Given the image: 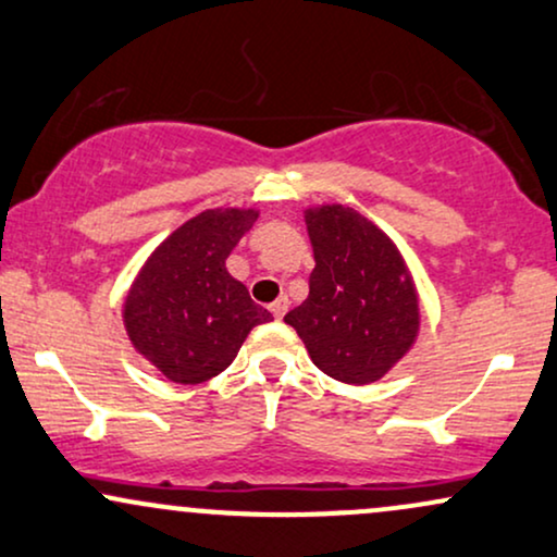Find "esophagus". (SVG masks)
<instances>
[{
  "label": "esophagus",
  "instance_id": "obj_1",
  "mask_svg": "<svg viewBox=\"0 0 557 557\" xmlns=\"http://www.w3.org/2000/svg\"><path fill=\"white\" fill-rule=\"evenodd\" d=\"M270 311H272V317H274V319H283V317H285V311H287V298L283 296V298L274 300V304L270 306Z\"/></svg>",
  "mask_w": 557,
  "mask_h": 557
}]
</instances>
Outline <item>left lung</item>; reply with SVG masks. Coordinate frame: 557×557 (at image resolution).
Wrapping results in <instances>:
<instances>
[{"instance_id":"left-lung-1","label":"left lung","mask_w":557,"mask_h":557,"mask_svg":"<svg viewBox=\"0 0 557 557\" xmlns=\"http://www.w3.org/2000/svg\"><path fill=\"white\" fill-rule=\"evenodd\" d=\"M313 267L308 298L285 317L313 366L343 384H373L420 332V300L394 240L343 205L306 210Z\"/></svg>"}]
</instances>
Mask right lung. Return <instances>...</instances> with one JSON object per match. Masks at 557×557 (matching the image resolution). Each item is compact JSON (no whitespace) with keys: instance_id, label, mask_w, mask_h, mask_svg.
<instances>
[{"instance_id":"obj_1","label":"right lung","mask_w":557,"mask_h":557,"mask_svg":"<svg viewBox=\"0 0 557 557\" xmlns=\"http://www.w3.org/2000/svg\"><path fill=\"white\" fill-rule=\"evenodd\" d=\"M257 210L218 207L176 227L124 298V326L134 350L173 384H202L233 363L253 326L272 321L244 283L231 277L225 259Z\"/></svg>"}]
</instances>
